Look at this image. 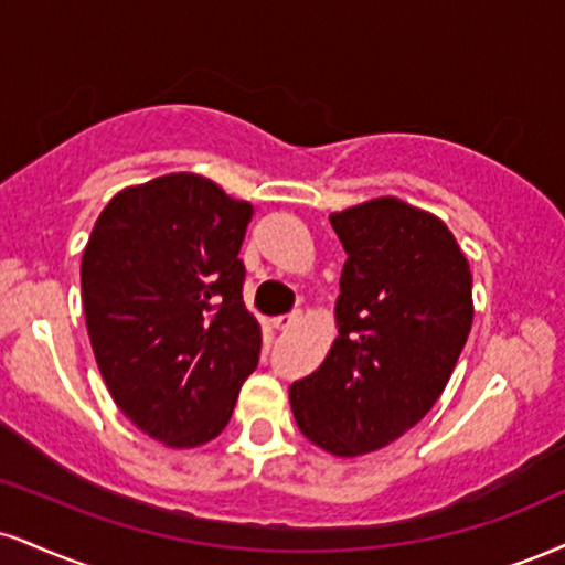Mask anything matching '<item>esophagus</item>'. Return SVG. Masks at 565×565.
Listing matches in <instances>:
<instances>
[{
	"mask_svg": "<svg viewBox=\"0 0 565 565\" xmlns=\"http://www.w3.org/2000/svg\"><path fill=\"white\" fill-rule=\"evenodd\" d=\"M300 323V312H289V316H278L274 318V329L278 331H289L291 326Z\"/></svg>",
	"mask_w": 565,
	"mask_h": 565,
	"instance_id": "34e87169",
	"label": "esophagus"
}]
</instances>
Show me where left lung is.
Returning <instances> with one entry per match:
<instances>
[{"label":"left lung","instance_id":"8db88e82","mask_svg":"<svg viewBox=\"0 0 565 565\" xmlns=\"http://www.w3.org/2000/svg\"><path fill=\"white\" fill-rule=\"evenodd\" d=\"M329 221L348 253L339 337L289 403L312 445L355 458L403 437L445 392L473 321L471 268L445 221L397 196Z\"/></svg>","mask_w":565,"mask_h":565}]
</instances>
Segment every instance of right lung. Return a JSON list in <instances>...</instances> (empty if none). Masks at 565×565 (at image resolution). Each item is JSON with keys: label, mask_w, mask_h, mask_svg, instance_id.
Wrapping results in <instances>:
<instances>
[{"label": "right lung", "mask_w": 565, "mask_h": 565, "mask_svg": "<svg viewBox=\"0 0 565 565\" xmlns=\"http://www.w3.org/2000/svg\"><path fill=\"white\" fill-rule=\"evenodd\" d=\"M253 205L196 173L118 192L81 260L86 329L115 405L168 447L226 429L260 358L242 300Z\"/></svg>", "instance_id": "add662e5"}]
</instances>
